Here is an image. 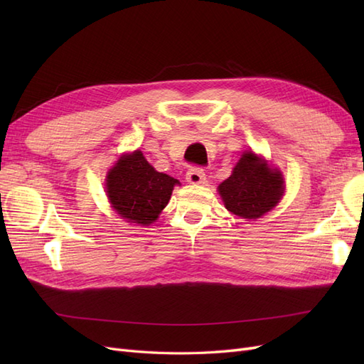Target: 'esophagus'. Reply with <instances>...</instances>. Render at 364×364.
<instances>
[{"label":"esophagus","instance_id":"34e87169","mask_svg":"<svg viewBox=\"0 0 364 364\" xmlns=\"http://www.w3.org/2000/svg\"><path fill=\"white\" fill-rule=\"evenodd\" d=\"M185 179L188 183H193V185H199V183H203L205 179H206V174L202 168L199 167H191L188 171H186L185 174Z\"/></svg>","mask_w":364,"mask_h":364}]
</instances>
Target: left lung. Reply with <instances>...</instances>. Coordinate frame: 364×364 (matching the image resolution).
Here are the masks:
<instances>
[{
	"label": "left lung",
	"instance_id": "8db88e82",
	"mask_svg": "<svg viewBox=\"0 0 364 364\" xmlns=\"http://www.w3.org/2000/svg\"><path fill=\"white\" fill-rule=\"evenodd\" d=\"M285 191L284 176L252 150L245 151L232 174L218 185L229 213L241 218H259L272 211Z\"/></svg>",
	"mask_w": 364,
	"mask_h": 364
}]
</instances>
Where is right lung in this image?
Returning a JSON list of instances; mask_svg holds the SVG:
<instances>
[{"instance_id":"add662e5","label":"right lung","mask_w":364,"mask_h":364,"mask_svg":"<svg viewBox=\"0 0 364 364\" xmlns=\"http://www.w3.org/2000/svg\"><path fill=\"white\" fill-rule=\"evenodd\" d=\"M176 185L178 179L156 171L139 150L121 156L106 176V193L115 213L142 226L159 217Z\"/></svg>"}]
</instances>
